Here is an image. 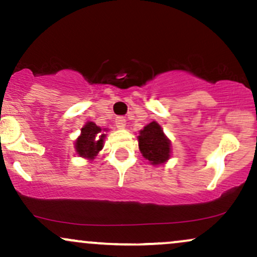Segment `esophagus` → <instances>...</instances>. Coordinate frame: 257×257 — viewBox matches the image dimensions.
Here are the masks:
<instances>
[{
	"mask_svg": "<svg viewBox=\"0 0 257 257\" xmlns=\"http://www.w3.org/2000/svg\"><path fill=\"white\" fill-rule=\"evenodd\" d=\"M126 120L124 117H117L116 120H114V124H116V126L118 129H124L125 125H126Z\"/></svg>",
	"mask_w": 257,
	"mask_h": 257,
	"instance_id": "1",
	"label": "esophagus"
}]
</instances>
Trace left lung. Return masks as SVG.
<instances>
[{
  "instance_id": "1",
  "label": "left lung",
  "mask_w": 257,
  "mask_h": 257,
  "mask_svg": "<svg viewBox=\"0 0 257 257\" xmlns=\"http://www.w3.org/2000/svg\"><path fill=\"white\" fill-rule=\"evenodd\" d=\"M139 150L152 166L167 163L172 156V143L156 120L139 132Z\"/></svg>"
}]
</instances>
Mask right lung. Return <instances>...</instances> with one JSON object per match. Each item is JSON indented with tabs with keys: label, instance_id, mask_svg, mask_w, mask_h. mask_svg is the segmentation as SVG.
Instances as JSON below:
<instances>
[{
	"label": "right lung",
	"instance_id": "add662e5",
	"mask_svg": "<svg viewBox=\"0 0 257 257\" xmlns=\"http://www.w3.org/2000/svg\"><path fill=\"white\" fill-rule=\"evenodd\" d=\"M107 128H100L94 122L88 120L81 129V134L75 141V150L79 157L93 161L104 147Z\"/></svg>",
	"mask_w": 257,
	"mask_h": 257
}]
</instances>
